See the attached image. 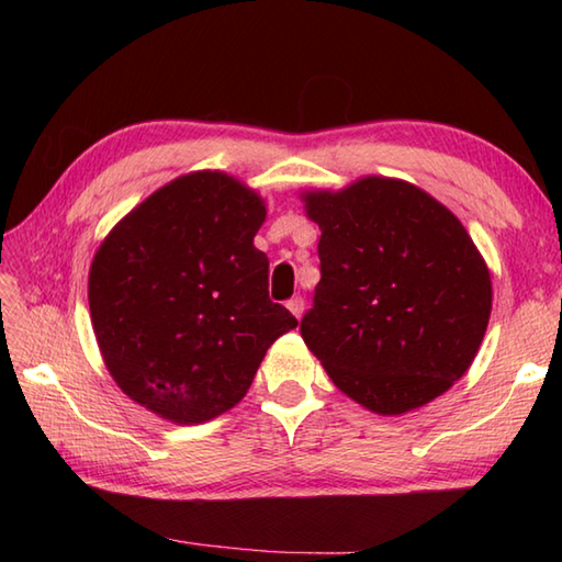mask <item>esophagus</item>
<instances>
[{
    "label": "esophagus",
    "mask_w": 562,
    "mask_h": 562,
    "mask_svg": "<svg viewBox=\"0 0 562 562\" xmlns=\"http://www.w3.org/2000/svg\"><path fill=\"white\" fill-rule=\"evenodd\" d=\"M288 308L296 318H302V314H304V300H302V296H292V300L288 302Z\"/></svg>",
    "instance_id": "esophagus-1"
}]
</instances>
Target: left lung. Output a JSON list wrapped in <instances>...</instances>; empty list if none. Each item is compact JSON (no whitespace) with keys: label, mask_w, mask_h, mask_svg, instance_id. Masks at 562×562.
I'll return each mask as SVG.
<instances>
[{"label":"left lung","mask_w":562,"mask_h":562,"mask_svg":"<svg viewBox=\"0 0 562 562\" xmlns=\"http://www.w3.org/2000/svg\"><path fill=\"white\" fill-rule=\"evenodd\" d=\"M321 280L302 338L342 393L381 415L465 374L491 318V272L469 232L411 183L369 176L308 193Z\"/></svg>","instance_id":"left-lung-1"}]
</instances>
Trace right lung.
Segmentation results:
<instances>
[{
  "label": "right lung",
  "mask_w": 562,
  "mask_h": 562,
  "mask_svg": "<svg viewBox=\"0 0 562 562\" xmlns=\"http://www.w3.org/2000/svg\"><path fill=\"white\" fill-rule=\"evenodd\" d=\"M262 200L220 171L176 178L105 236L89 272L99 348L130 398L198 425L246 396L296 318L268 296Z\"/></svg>",
  "instance_id": "1"
}]
</instances>
